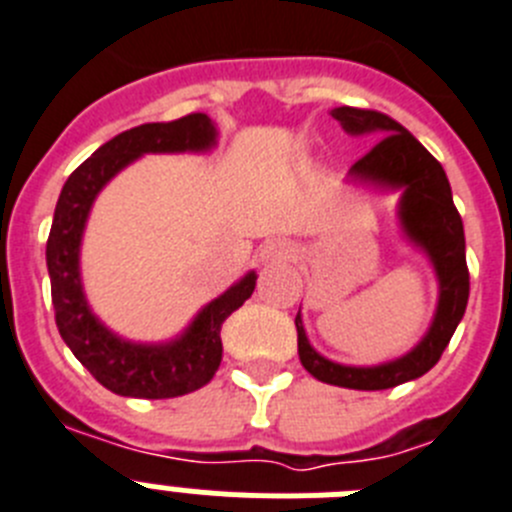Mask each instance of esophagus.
I'll use <instances>...</instances> for the list:
<instances>
[{
	"instance_id": "34e87169",
	"label": "esophagus",
	"mask_w": 512,
	"mask_h": 512,
	"mask_svg": "<svg viewBox=\"0 0 512 512\" xmlns=\"http://www.w3.org/2000/svg\"><path fill=\"white\" fill-rule=\"evenodd\" d=\"M296 257V250L283 242V239H270L260 247V260L262 262H278V260H293Z\"/></svg>"
}]
</instances>
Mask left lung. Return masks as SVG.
Returning <instances> with one entry per match:
<instances>
[{"instance_id":"left-lung-1","label":"left lung","mask_w":512,"mask_h":512,"mask_svg":"<svg viewBox=\"0 0 512 512\" xmlns=\"http://www.w3.org/2000/svg\"><path fill=\"white\" fill-rule=\"evenodd\" d=\"M331 114L352 135H362V132L382 135L370 153L362 155L352 165L349 173L359 181L403 188L400 222H403L405 234L416 245H421L434 262L436 275H439V308H436L434 324L413 352L377 367H347L321 357L308 344L301 313H298V357L316 380L329 382V385L352 390H388L400 382L426 375L439 362L446 344L462 321L469 301L462 216L451 199L449 178H446L441 163L405 130L403 124H398L388 114L375 112V109L339 107Z\"/></svg>"}]
</instances>
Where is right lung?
<instances>
[{
	"mask_svg": "<svg viewBox=\"0 0 512 512\" xmlns=\"http://www.w3.org/2000/svg\"><path fill=\"white\" fill-rule=\"evenodd\" d=\"M216 140L211 119L201 112L173 122H150L122 132L78 165L68 176L55 204L45 260L50 273V296L55 326L76 359L107 390L127 398H178L204 388L222 362V324L255 290L257 275L250 273L211 301L196 316L186 334L170 344L124 342L99 324L89 311L78 278V245L96 193L117 176L124 165L142 153H183L209 150Z\"/></svg>",
	"mask_w": 512,
	"mask_h": 512,
	"instance_id": "1",
	"label": "right lung"
}]
</instances>
